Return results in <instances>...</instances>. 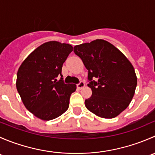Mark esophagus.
Segmentation results:
<instances>
[{
    "label": "esophagus",
    "mask_w": 155,
    "mask_h": 155,
    "mask_svg": "<svg viewBox=\"0 0 155 155\" xmlns=\"http://www.w3.org/2000/svg\"><path fill=\"white\" fill-rule=\"evenodd\" d=\"M85 82H84L83 81H81L79 84H77V85H76V86H77L78 89H82L85 87Z\"/></svg>",
    "instance_id": "esophagus-1"
}]
</instances>
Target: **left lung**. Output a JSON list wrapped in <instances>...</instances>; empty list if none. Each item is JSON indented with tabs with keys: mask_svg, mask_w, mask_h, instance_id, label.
Listing matches in <instances>:
<instances>
[{
	"mask_svg": "<svg viewBox=\"0 0 155 155\" xmlns=\"http://www.w3.org/2000/svg\"><path fill=\"white\" fill-rule=\"evenodd\" d=\"M88 71L92 95L85 107L97 116L112 118L129 106L135 93V70L121 51L109 42L96 40L74 46Z\"/></svg>",
	"mask_w": 155,
	"mask_h": 155,
	"instance_id": "8db88e82",
	"label": "left lung"
}]
</instances>
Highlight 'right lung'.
<instances>
[{
  "instance_id": "add662e5",
  "label": "right lung",
  "mask_w": 155,
  "mask_h": 155,
  "mask_svg": "<svg viewBox=\"0 0 155 155\" xmlns=\"http://www.w3.org/2000/svg\"><path fill=\"white\" fill-rule=\"evenodd\" d=\"M73 49L67 43L47 42L33 51L18 68L17 91L28 110L40 119L52 120L68 110L76 85L64 82L61 70Z\"/></svg>"
}]
</instances>
